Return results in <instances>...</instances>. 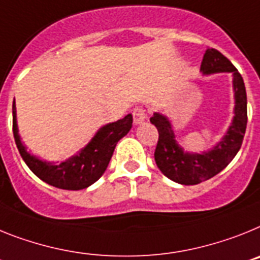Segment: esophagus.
<instances>
[{
  "instance_id": "obj_1",
  "label": "esophagus",
  "mask_w": 260,
  "mask_h": 260,
  "mask_svg": "<svg viewBox=\"0 0 260 260\" xmlns=\"http://www.w3.org/2000/svg\"><path fill=\"white\" fill-rule=\"evenodd\" d=\"M132 115H133V121H135V124L144 123V121L146 120V117H148L145 108L144 107H136L135 110H133Z\"/></svg>"
}]
</instances>
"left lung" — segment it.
I'll use <instances>...</instances> for the list:
<instances>
[{
    "label": "left lung",
    "mask_w": 260,
    "mask_h": 260,
    "mask_svg": "<svg viewBox=\"0 0 260 260\" xmlns=\"http://www.w3.org/2000/svg\"><path fill=\"white\" fill-rule=\"evenodd\" d=\"M200 69L204 74L218 72L233 73L236 116L222 141L214 146L211 152L204 154L184 153L174 140V132L168 117L161 114H154L150 117V123L158 129V143L154 152L158 169L169 179L186 186L199 184L211 179L226 168L242 145L247 124V96L245 83L236 67L217 49L208 48L204 53Z\"/></svg>",
    "instance_id": "obj_1"
}]
</instances>
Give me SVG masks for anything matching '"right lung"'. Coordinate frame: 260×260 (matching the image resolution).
<instances>
[{
  "label": "right lung",
  "mask_w": 260,
  "mask_h": 260,
  "mask_svg": "<svg viewBox=\"0 0 260 260\" xmlns=\"http://www.w3.org/2000/svg\"><path fill=\"white\" fill-rule=\"evenodd\" d=\"M132 123V115L128 114L120 120L107 124L98 131L94 139L81 150L80 154L69 158L60 165L49 164L40 161L39 158L27 153L26 148L22 145L17 128L15 102H13V133L23 161L43 182L69 191L86 188L102 177L111 159L117 141L129 132Z\"/></svg>",
  "instance_id": "1"
}]
</instances>
